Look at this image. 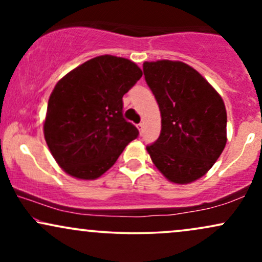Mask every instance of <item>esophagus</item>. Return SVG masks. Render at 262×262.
I'll return each instance as SVG.
<instances>
[{"label": "esophagus", "mask_w": 262, "mask_h": 262, "mask_svg": "<svg viewBox=\"0 0 262 262\" xmlns=\"http://www.w3.org/2000/svg\"><path fill=\"white\" fill-rule=\"evenodd\" d=\"M137 127H138V129H139L140 133H143V128H144V124H143V123H139V124H138Z\"/></svg>", "instance_id": "obj_1"}]
</instances>
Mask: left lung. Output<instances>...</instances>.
<instances>
[{
    "label": "left lung",
    "instance_id": "1",
    "mask_svg": "<svg viewBox=\"0 0 262 262\" xmlns=\"http://www.w3.org/2000/svg\"><path fill=\"white\" fill-rule=\"evenodd\" d=\"M161 113V133L146 146L158 170L179 185L206 175L227 144V111L221 95L182 61L143 64Z\"/></svg>",
    "mask_w": 262,
    "mask_h": 262
}]
</instances>
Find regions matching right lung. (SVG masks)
Wrapping results in <instances>:
<instances>
[{
	"instance_id": "add662e5",
	"label": "right lung",
	"mask_w": 262,
	"mask_h": 262,
	"mask_svg": "<svg viewBox=\"0 0 262 262\" xmlns=\"http://www.w3.org/2000/svg\"><path fill=\"white\" fill-rule=\"evenodd\" d=\"M141 75L130 60L101 55L59 80L43 129L48 148L66 173L98 179L138 137V129L123 118L122 98Z\"/></svg>"
}]
</instances>
